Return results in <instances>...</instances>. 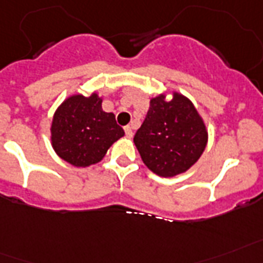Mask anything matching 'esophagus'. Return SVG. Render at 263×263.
<instances>
[{"label": "esophagus", "mask_w": 263, "mask_h": 263, "mask_svg": "<svg viewBox=\"0 0 263 263\" xmlns=\"http://www.w3.org/2000/svg\"><path fill=\"white\" fill-rule=\"evenodd\" d=\"M125 134H126V137L132 138V137H133V130H132V127L125 126Z\"/></svg>", "instance_id": "34e87169"}]
</instances>
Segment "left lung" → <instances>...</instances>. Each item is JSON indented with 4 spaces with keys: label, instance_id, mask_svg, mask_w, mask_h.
<instances>
[{
    "label": "left lung",
    "instance_id": "left-lung-1",
    "mask_svg": "<svg viewBox=\"0 0 263 263\" xmlns=\"http://www.w3.org/2000/svg\"><path fill=\"white\" fill-rule=\"evenodd\" d=\"M134 144L152 172L172 177L199 160L207 145V130L192 102L175 92L171 101L164 95L152 99Z\"/></svg>",
    "mask_w": 263,
    "mask_h": 263
}]
</instances>
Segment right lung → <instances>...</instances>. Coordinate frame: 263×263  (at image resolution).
Wrapping results in <instances>:
<instances>
[{"instance_id": "right-lung-1", "label": "right lung", "mask_w": 263, "mask_h": 263, "mask_svg": "<svg viewBox=\"0 0 263 263\" xmlns=\"http://www.w3.org/2000/svg\"><path fill=\"white\" fill-rule=\"evenodd\" d=\"M52 146L60 158L75 166H88L105 157L125 132L112 112L102 110L97 94L69 97L56 110L51 127Z\"/></svg>"}]
</instances>
